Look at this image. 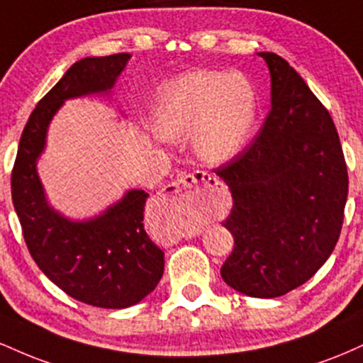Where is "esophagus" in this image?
<instances>
[{
	"instance_id": "obj_1",
	"label": "esophagus",
	"mask_w": 363,
	"mask_h": 363,
	"mask_svg": "<svg viewBox=\"0 0 363 363\" xmlns=\"http://www.w3.org/2000/svg\"><path fill=\"white\" fill-rule=\"evenodd\" d=\"M194 184L205 186L203 196H210L211 191H215L216 187L220 186V182L215 176H211V174H206V172H201V170H196V172H193V174H181V176H177L176 179H174L172 184H169L164 191H162V194L158 196L157 206L160 208V210H169V208L172 206L174 198H176V194L179 193V191L189 189V187H193Z\"/></svg>"
}]
</instances>
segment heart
I'll return each mask as SVG.
<instances>
[{
  "instance_id": "heart-1",
  "label": "heart",
  "mask_w": 363,
  "mask_h": 363,
  "mask_svg": "<svg viewBox=\"0 0 363 363\" xmlns=\"http://www.w3.org/2000/svg\"><path fill=\"white\" fill-rule=\"evenodd\" d=\"M256 121L247 82L220 72H191L158 90L153 129L164 140L193 135L199 160L223 165L242 152Z\"/></svg>"
}]
</instances>
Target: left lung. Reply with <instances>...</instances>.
<instances>
[{
  "mask_svg": "<svg viewBox=\"0 0 363 363\" xmlns=\"http://www.w3.org/2000/svg\"><path fill=\"white\" fill-rule=\"evenodd\" d=\"M272 78V111L256 140L225 167L234 208L223 227L234 251L228 286L274 298L311 280L343 225L348 172L335 123L302 77L274 52H257Z\"/></svg>",
  "mask_w": 363,
  "mask_h": 363,
  "instance_id": "obj_1",
  "label": "left lung"
}]
</instances>
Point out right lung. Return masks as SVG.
Listing matches in <instances>:
<instances>
[{
    "mask_svg": "<svg viewBox=\"0 0 363 363\" xmlns=\"http://www.w3.org/2000/svg\"><path fill=\"white\" fill-rule=\"evenodd\" d=\"M131 54L77 61L32 111L11 172V198L35 264L54 285L83 303L126 309L155 290L164 274V251L143 227L148 193L128 189L90 218H69L49 201L37 164L49 124L66 101L112 97Z\"/></svg>",
    "mask_w": 363,
    "mask_h": 363,
    "instance_id": "1",
    "label": "right lung"
}]
</instances>
